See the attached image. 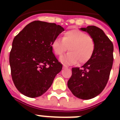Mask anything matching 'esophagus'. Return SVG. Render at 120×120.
Instances as JSON below:
<instances>
[{"label": "esophagus", "instance_id": "1", "mask_svg": "<svg viewBox=\"0 0 120 120\" xmlns=\"http://www.w3.org/2000/svg\"><path fill=\"white\" fill-rule=\"evenodd\" d=\"M68 67L65 65H63V68H68Z\"/></svg>", "mask_w": 120, "mask_h": 120}]
</instances>
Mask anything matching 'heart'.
I'll use <instances>...</instances> for the list:
<instances>
[{"label": "heart", "instance_id": "heart-1", "mask_svg": "<svg viewBox=\"0 0 120 120\" xmlns=\"http://www.w3.org/2000/svg\"><path fill=\"white\" fill-rule=\"evenodd\" d=\"M93 38L79 30H70L64 34L63 38H55L52 43V48L56 55L60 56L67 50L69 52L60 58L62 63L68 65L83 64L88 62L95 50Z\"/></svg>", "mask_w": 120, "mask_h": 120}]
</instances>
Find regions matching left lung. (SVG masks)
<instances>
[{
	"instance_id": "1",
	"label": "left lung",
	"mask_w": 120,
	"mask_h": 120,
	"mask_svg": "<svg viewBox=\"0 0 120 120\" xmlns=\"http://www.w3.org/2000/svg\"><path fill=\"white\" fill-rule=\"evenodd\" d=\"M80 30L93 38L95 50L82 68H72L67 85L74 96L89 100L98 95L107 84L113 62V45L98 27L91 25Z\"/></svg>"
}]
</instances>
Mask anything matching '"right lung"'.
<instances>
[{
  "mask_svg": "<svg viewBox=\"0 0 120 120\" xmlns=\"http://www.w3.org/2000/svg\"><path fill=\"white\" fill-rule=\"evenodd\" d=\"M63 31L59 25L36 20L15 37L9 63L12 80L22 94L40 97L62 70V64L53 54L52 43Z\"/></svg>",
  "mask_w": 120,
  "mask_h": 120,
  "instance_id": "add662e5",
  "label": "right lung"
}]
</instances>
